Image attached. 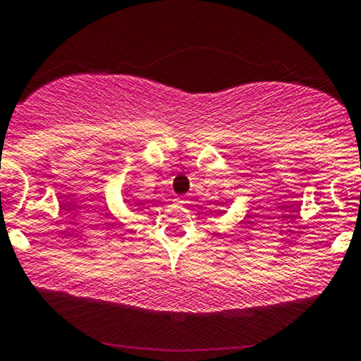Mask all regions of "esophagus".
Here are the masks:
<instances>
[{"label":"esophagus","instance_id":"1","mask_svg":"<svg viewBox=\"0 0 361 361\" xmlns=\"http://www.w3.org/2000/svg\"><path fill=\"white\" fill-rule=\"evenodd\" d=\"M176 202H178V204H183L185 201H183V199H181V197H178V199H176Z\"/></svg>","mask_w":361,"mask_h":361}]
</instances>
